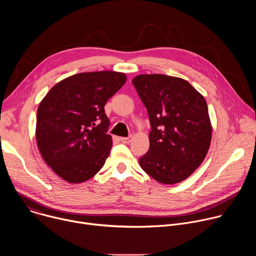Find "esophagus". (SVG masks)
Here are the masks:
<instances>
[{"instance_id": "esophagus-1", "label": "esophagus", "mask_w": 256, "mask_h": 256, "mask_svg": "<svg viewBox=\"0 0 256 256\" xmlns=\"http://www.w3.org/2000/svg\"><path fill=\"white\" fill-rule=\"evenodd\" d=\"M120 140L124 144H128V142H132V136H126V138L122 136V138H120Z\"/></svg>"}]
</instances>
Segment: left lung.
Here are the masks:
<instances>
[{"instance_id":"1","label":"left lung","mask_w":256,"mask_h":256,"mask_svg":"<svg viewBox=\"0 0 256 256\" xmlns=\"http://www.w3.org/2000/svg\"><path fill=\"white\" fill-rule=\"evenodd\" d=\"M132 84L151 124L150 148L140 165L160 184H178L202 163L210 148L206 102L188 81L176 77L138 75Z\"/></svg>"}]
</instances>
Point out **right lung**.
Wrapping results in <instances>:
<instances>
[{
    "label": "right lung",
    "mask_w": 256,
    "mask_h": 256,
    "mask_svg": "<svg viewBox=\"0 0 256 256\" xmlns=\"http://www.w3.org/2000/svg\"><path fill=\"white\" fill-rule=\"evenodd\" d=\"M124 72H80L54 85L40 102L36 140L46 163L70 184L92 178L112 147L104 106L126 83Z\"/></svg>",
    "instance_id": "add662e5"
}]
</instances>
